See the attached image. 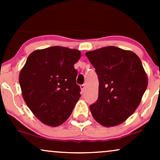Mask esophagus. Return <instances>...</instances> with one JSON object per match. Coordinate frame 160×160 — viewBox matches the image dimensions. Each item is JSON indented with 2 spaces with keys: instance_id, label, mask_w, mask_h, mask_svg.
<instances>
[{
  "instance_id": "34e87169",
  "label": "esophagus",
  "mask_w": 160,
  "mask_h": 160,
  "mask_svg": "<svg viewBox=\"0 0 160 160\" xmlns=\"http://www.w3.org/2000/svg\"><path fill=\"white\" fill-rule=\"evenodd\" d=\"M80 89H81L82 92H83L84 90H85V85H81V86H80Z\"/></svg>"
}]
</instances>
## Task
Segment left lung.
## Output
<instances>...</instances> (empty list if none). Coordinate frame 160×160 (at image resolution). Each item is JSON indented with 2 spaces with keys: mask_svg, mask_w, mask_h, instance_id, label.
Segmentation results:
<instances>
[{
  "mask_svg": "<svg viewBox=\"0 0 160 160\" xmlns=\"http://www.w3.org/2000/svg\"><path fill=\"white\" fill-rule=\"evenodd\" d=\"M98 78V98L89 106L92 115L105 127L126 121L140 104L148 76L135 53L116 47L86 52Z\"/></svg>",
  "mask_w": 160,
  "mask_h": 160,
  "instance_id": "obj_1",
  "label": "left lung"
}]
</instances>
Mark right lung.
I'll list each match as a JSON object with an SVG mask.
<instances>
[{
  "mask_svg": "<svg viewBox=\"0 0 160 160\" xmlns=\"http://www.w3.org/2000/svg\"><path fill=\"white\" fill-rule=\"evenodd\" d=\"M80 56L78 49L56 46L37 49L28 57L19 73L22 94L43 124L58 126L72 113L81 95L74 67Z\"/></svg>",
  "mask_w": 160,
  "mask_h": 160,
  "instance_id": "add662e5",
  "label": "right lung"
}]
</instances>
